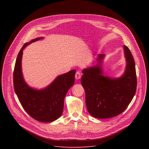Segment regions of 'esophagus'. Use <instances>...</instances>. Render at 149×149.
Listing matches in <instances>:
<instances>
[{
	"label": "esophagus",
	"instance_id": "obj_1",
	"mask_svg": "<svg viewBox=\"0 0 149 149\" xmlns=\"http://www.w3.org/2000/svg\"><path fill=\"white\" fill-rule=\"evenodd\" d=\"M75 78L77 79H80L81 78V73L79 72V71H77V72H76V74H75Z\"/></svg>",
	"mask_w": 149,
	"mask_h": 149
}]
</instances>
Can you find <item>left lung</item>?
<instances>
[{"mask_svg": "<svg viewBox=\"0 0 149 149\" xmlns=\"http://www.w3.org/2000/svg\"><path fill=\"white\" fill-rule=\"evenodd\" d=\"M127 65L123 75L113 79L102 75L100 54L98 65L82 71L81 82L86 91V102L89 113L95 118H109L123 113L132 101L137 88L135 62L127 46H124Z\"/></svg>", "mask_w": 149, "mask_h": 149, "instance_id": "8db88e82", "label": "left lung"}]
</instances>
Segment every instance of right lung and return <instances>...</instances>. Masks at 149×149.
Wrapping results in <instances>:
<instances>
[{"label": "right lung", "mask_w": 149, "mask_h": 149, "mask_svg": "<svg viewBox=\"0 0 149 149\" xmlns=\"http://www.w3.org/2000/svg\"><path fill=\"white\" fill-rule=\"evenodd\" d=\"M42 38L25 43L20 50L16 58L13 71L15 91L26 112L33 119L40 122L49 123L58 119L63 109V101L69 89L75 82V70L58 76L46 88L36 90L29 87L25 82L21 69L24 49Z\"/></svg>", "instance_id": "1"}]
</instances>
